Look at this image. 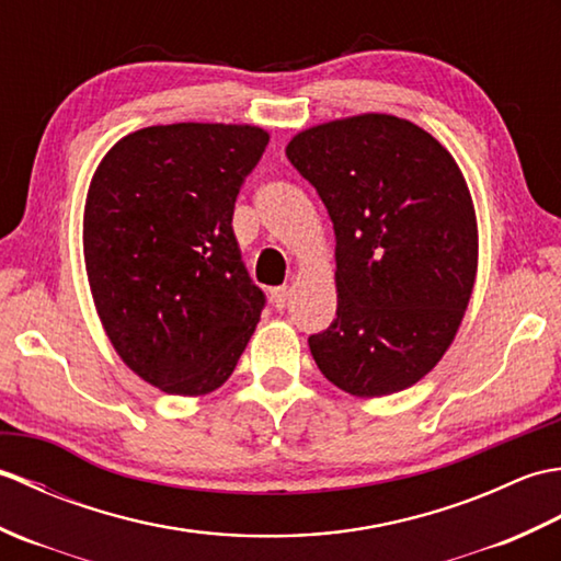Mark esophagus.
<instances>
[{
    "label": "esophagus",
    "instance_id": "esophagus-1",
    "mask_svg": "<svg viewBox=\"0 0 561 561\" xmlns=\"http://www.w3.org/2000/svg\"><path fill=\"white\" fill-rule=\"evenodd\" d=\"M270 296H272L274 308H277V311H282V308H287L291 291H289V287H274V289L270 291Z\"/></svg>",
    "mask_w": 561,
    "mask_h": 561
}]
</instances>
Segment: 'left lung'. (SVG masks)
<instances>
[{
    "label": "left lung",
    "instance_id": "8db88e82",
    "mask_svg": "<svg viewBox=\"0 0 561 561\" xmlns=\"http://www.w3.org/2000/svg\"><path fill=\"white\" fill-rule=\"evenodd\" d=\"M287 159L335 229L337 318L308 337L318 368L356 398L414 386L450 347L478 274V219L456 159L386 113L308 127Z\"/></svg>",
    "mask_w": 561,
    "mask_h": 561
}]
</instances>
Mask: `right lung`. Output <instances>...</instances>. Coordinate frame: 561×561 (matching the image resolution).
Segmentation results:
<instances>
[{
    "mask_svg": "<svg viewBox=\"0 0 561 561\" xmlns=\"http://www.w3.org/2000/svg\"><path fill=\"white\" fill-rule=\"evenodd\" d=\"M270 135L255 125L137 129L105 153L83 207V260L115 352L169 396L233 374L265 306L233 236L238 190Z\"/></svg>",
    "mask_w": 561,
    "mask_h": 561,
    "instance_id": "right-lung-1",
    "label": "right lung"
}]
</instances>
